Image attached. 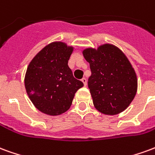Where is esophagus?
I'll use <instances>...</instances> for the list:
<instances>
[{
	"instance_id": "1",
	"label": "esophagus",
	"mask_w": 155,
	"mask_h": 155,
	"mask_svg": "<svg viewBox=\"0 0 155 155\" xmlns=\"http://www.w3.org/2000/svg\"><path fill=\"white\" fill-rule=\"evenodd\" d=\"M81 81H82V82L84 83V85H86V84H87V80H86V78H82L81 79Z\"/></svg>"
}]
</instances>
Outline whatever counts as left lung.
<instances>
[{
    "mask_svg": "<svg viewBox=\"0 0 155 155\" xmlns=\"http://www.w3.org/2000/svg\"><path fill=\"white\" fill-rule=\"evenodd\" d=\"M84 59L90 63L88 79L94 107L105 114L124 111L136 94L137 77L129 60L119 48L105 44L97 50L86 49Z\"/></svg>",
    "mask_w": 155,
    "mask_h": 155,
    "instance_id": "left-lung-1",
    "label": "left lung"
}]
</instances>
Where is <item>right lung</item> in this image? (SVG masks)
<instances>
[{
  "label": "right lung",
  "mask_w": 155,
  "mask_h": 155,
  "mask_svg": "<svg viewBox=\"0 0 155 155\" xmlns=\"http://www.w3.org/2000/svg\"><path fill=\"white\" fill-rule=\"evenodd\" d=\"M73 48L54 42L33 58L26 70L25 86L31 102L39 110L58 115L69 110L83 82L73 76L68 66Z\"/></svg>",
  "instance_id": "right-lung-1"
}]
</instances>
